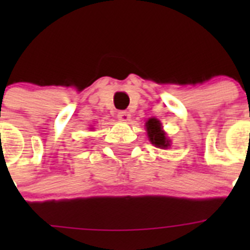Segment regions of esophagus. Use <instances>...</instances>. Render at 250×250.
<instances>
[{
	"label": "esophagus",
	"instance_id": "obj_1",
	"mask_svg": "<svg viewBox=\"0 0 250 250\" xmlns=\"http://www.w3.org/2000/svg\"><path fill=\"white\" fill-rule=\"evenodd\" d=\"M130 118H131V115H130L127 111H119L118 112V120L123 121V123H126V121H129Z\"/></svg>",
	"mask_w": 250,
	"mask_h": 250
}]
</instances>
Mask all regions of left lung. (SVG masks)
<instances>
[{
	"mask_svg": "<svg viewBox=\"0 0 250 250\" xmlns=\"http://www.w3.org/2000/svg\"><path fill=\"white\" fill-rule=\"evenodd\" d=\"M146 131L149 140L152 145H155L156 147L160 149H167L170 147L171 141L167 138V134L163 130V125L160 121L155 118H151L146 121Z\"/></svg>",
	"mask_w": 250,
	"mask_h": 250,
	"instance_id": "1",
	"label": "left lung"
}]
</instances>
